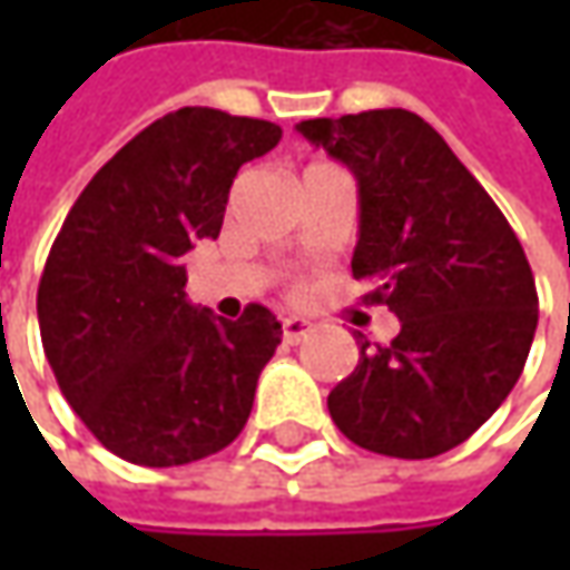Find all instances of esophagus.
Listing matches in <instances>:
<instances>
[{
	"instance_id": "esophagus-1",
	"label": "esophagus",
	"mask_w": 570,
	"mask_h": 570,
	"mask_svg": "<svg viewBox=\"0 0 570 570\" xmlns=\"http://www.w3.org/2000/svg\"><path fill=\"white\" fill-rule=\"evenodd\" d=\"M311 333H314V323L311 320L285 317V323H282V336H285V342H292V345L304 342Z\"/></svg>"
}]
</instances>
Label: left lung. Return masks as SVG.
Here are the masks:
<instances>
[{"instance_id": "1", "label": "left lung", "mask_w": 570, "mask_h": 570, "mask_svg": "<svg viewBox=\"0 0 570 570\" xmlns=\"http://www.w3.org/2000/svg\"><path fill=\"white\" fill-rule=\"evenodd\" d=\"M358 180L352 275L364 301L400 317L381 345L358 333V364L330 393V415L364 450L428 460L463 444L508 400L539 320L533 269L482 184L419 114L390 107L304 120Z\"/></svg>"}]
</instances>
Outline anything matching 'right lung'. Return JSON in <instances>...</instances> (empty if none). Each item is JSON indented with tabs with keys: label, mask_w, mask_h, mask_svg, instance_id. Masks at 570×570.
Wrapping results in <instances>:
<instances>
[{
	"label": "right lung",
	"mask_w": 570,
	"mask_h": 570,
	"mask_svg": "<svg viewBox=\"0 0 570 570\" xmlns=\"http://www.w3.org/2000/svg\"><path fill=\"white\" fill-rule=\"evenodd\" d=\"M282 139L269 120L180 107L100 167L69 208L37 288L47 362L110 453L184 466L244 431L282 323L187 301V256L218 237L240 165Z\"/></svg>",
	"instance_id": "right-lung-1"
}]
</instances>
